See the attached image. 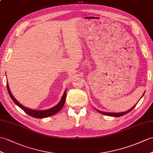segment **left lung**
Here are the masks:
<instances>
[{
    "mask_svg": "<svg viewBox=\"0 0 153 153\" xmlns=\"http://www.w3.org/2000/svg\"><path fill=\"white\" fill-rule=\"evenodd\" d=\"M145 94V93H144ZM144 94H143V96L144 95ZM142 96V97H143ZM137 104L135 105L134 106H133V107L132 108H130L129 110H128V111H125V112H121V113H109V112H104V111H100V110H97V111L100 113L101 114H103V115H108V116H111V117H120V116H123V115H125V114H126V113H128V112H130V111H132V110L135 108V106H136L137 105Z\"/></svg>",
    "mask_w": 153,
    "mask_h": 153,
    "instance_id": "1",
    "label": "left lung"
}]
</instances>
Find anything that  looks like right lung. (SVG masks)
<instances>
[{
  "label": "right lung",
  "mask_w": 153,
  "mask_h": 153,
  "mask_svg": "<svg viewBox=\"0 0 153 153\" xmlns=\"http://www.w3.org/2000/svg\"><path fill=\"white\" fill-rule=\"evenodd\" d=\"M6 85H7V89H8L10 97L12 99V100L14 102V103H15L17 105H18L21 109H22L25 112L27 113L28 115L33 117H34V118L42 119V118H45V117H50V116H52L53 115L56 114V113H58L60 110L63 108V106H64V105H65V103L66 101V89L65 90V93H64L61 100H60L59 104H56L55 106L53 107L52 108L49 109H45V110L30 109H28V108H27L26 107H25V106H23V105H21L20 103L17 101L15 98H14V97L11 93V91H10L8 81H7Z\"/></svg>",
  "instance_id": "right-lung-1"
}]
</instances>
